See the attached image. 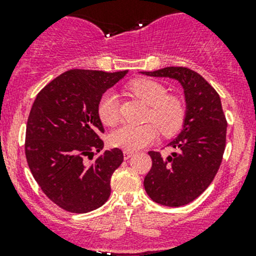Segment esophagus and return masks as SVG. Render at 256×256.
I'll return each mask as SVG.
<instances>
[{
    "instance_id": "obj_1",
    "label": "esophagus",
    "mask_w": 256,
    "mask_h": 256,
    "mask_svg": "<svg viewBox=\"0 0 256 256\" xmlns=\"http://www.w3.org/2000/svg\"><path fill=\"white\" fill-rule=\"evenodd\" d=\"M134 156V152L132 151H124V158L125 160H128V158H131V157Z\"/></svg>"
}]
</instances>
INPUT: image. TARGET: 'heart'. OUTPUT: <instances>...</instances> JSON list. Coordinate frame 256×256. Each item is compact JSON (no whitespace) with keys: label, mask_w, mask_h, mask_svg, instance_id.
Returning <instances> with one entry per match:
<instances>
[{"label":"heart","mask_w":256,"mask_h":256,"mask_svg":"<svg viewBox=\"0 0 256 256\" xmlns=\"http://www.w3.org/2000/svg\"><path fill=\"white\" fill-rule=\"evenodd\" d=\"M128 89L150 105L147 120L156 123L164 136L174 135L182 128L186 118L184 104L178 98L167 95V89L161 82L152 79H138L128 85ZM98 115L104 125L114 126L118 122V102L115 92H106L102 94L98 102ZM154 124H125L112 134L110 142L112 146L126 151L144 148L154 142L158 136V128Z\"/></svg>","instance_id":"heart-1"}]
</instances>
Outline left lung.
<instances>
[{
  "mask_svg": "<svg viewBox=\"0 0 256 256\" xmlns=\"http://www.w3.org/2000/svg\"><path fill=\"white\" fill-rule=\"evenodd\" d=\"M144 76L176 79L184 90L183 130L170 147L171 156L150 151L152 167L144 180L154 202L167 207L186 206L200 197L216 177L226 141V118L219 94L200 74L184 66H167Z\"/></svg>",
  "mask_w": 256,
  "mask_h": 256,
  "instance_id": "obj_1",
  "label": "left lung"
}]
</instances>
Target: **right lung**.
Returning a JSON list of instances; mask_svg holds the SVG:
<instances>
[{
	"mask_svg": "<svg viewBox=\"0 0 256 256\" xmlns=\"http://www.w3.org/2000/svg\"><path fill=\"white\" fill-rule=\"evenodd\" d=\"M126 73L70 69L46 85L33 102L26 158L40 190L64 210L88 213L109 200L110 180L124 154L120 148L102 151L98 102Z\"/></svg>",
	"mask_w": 256,
	"mask_h": 256,
	"instance_id": "add662e5",
	"label": "right lung"
}]
</instances>
